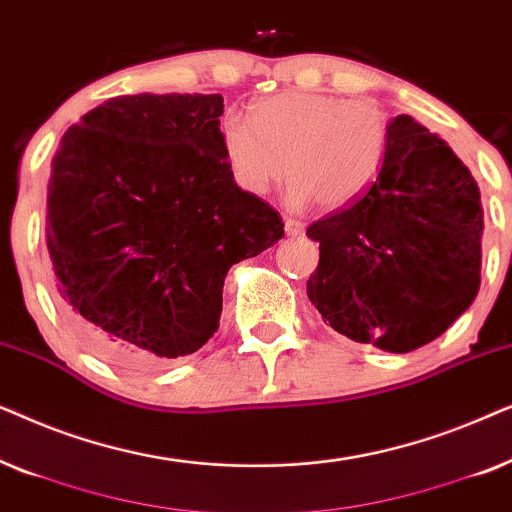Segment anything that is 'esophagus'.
I'll list each match as a JSON object with an SVG mask.
<instances>
[{
  "label": "esophagus",
  "instance_id": "34e87169",
  "mask_svg": "<svg viewBox=\"0 0 512 512\" xmlns=\"http://www.w3.org/2000/svg\"><path fill=\"white\" fill-rule=\"evenodd\" d=\"M284 226H286V233H289V235H303L305 233V223L298 221V219H286Z\"/></svg>",
  "mask_w": 512,
  "mask_h": 512
}]
</instances>
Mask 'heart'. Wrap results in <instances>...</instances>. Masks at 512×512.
<instances>
[{
	"mask_svg": "<svg viewBox=\"0 0 512 512\" xmlns=\"http://www.w3.org/2000/svg\"><path fill=\"white\" fill-rule=\"evenodd\" d=\"M221 151L235 184L265 193L286 174L289 200L340 207L380 170L389 144L387 114L368 100L319 93H282L251 109V121L226 111Z\"/></svg>",
	"mask_w": 512,
	"mask_h": 512,
	"instance_id": "1",
	"label": "heart"
}]
</instances>
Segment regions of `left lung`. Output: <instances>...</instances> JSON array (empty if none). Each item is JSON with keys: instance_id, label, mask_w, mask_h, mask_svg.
I'll return each mask as SVG.
<instances>
[{"instance_id": "obj_1", "label": "left lung", "mask_w": 512, "mask_h": 512, "mask_svg": "<svg viewBox=\"0 0 512 512\" xmlns=\"http://www.w3.org/2000/svg\"><path fill=\"white\" fill-rule=\"evenodd\" d=\"M482 228L468 167L415 118L396 116L375 179L307 228L319 242L307 296L345 338L412 352L478 296Z\"/></svg>"}]
</instances>
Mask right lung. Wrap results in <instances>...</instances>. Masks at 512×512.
Returning a JSON list of instances; mask_svg holds the SVG:
<instances>
[{
  "label": "right lung",
  "mask_w": 512,
  "mask_h": 512,
  "mask_svg": "<svg viewBox=\"0 0 512 512\" xmlns=\"http://www.w3.org/2000/svg\"><path fill=\"white\" fill-rule=\"evenodd\" d=\"M221 95H123L62 135L46 244L74 333L123 368H160L219 328L223 282L284 235L235 184Z\"/></svg>",
  "instance_id": "1"
}]
</instances>
